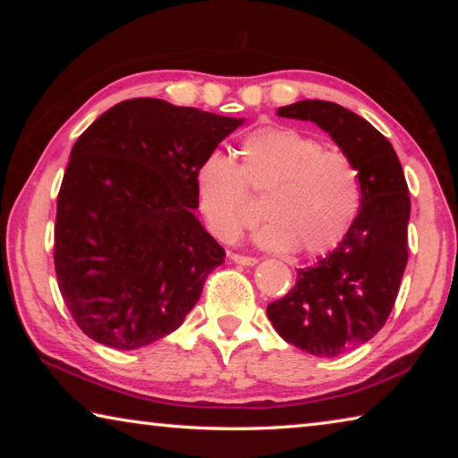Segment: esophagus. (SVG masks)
Here are the masks:
<instances>
[{
	"instance_id": "obj_1",
	"label": "esophagus",
	"mask_w": 458,
	"mask_h": 458,
	"mask_svg": "<svg viewBox=\"0 0 458 458\" xmlns=\"http://www.w3.org/2000/svg\"><path fill=\"white\" fill-rule=\"evenodd\" d=\"M230 259L234 260L236 265H244V267H252V265H257V262H259L254 257H246V254H236V252H232Z\"/></svg>"
}]
</instances>
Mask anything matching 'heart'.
Returning a JSON list of instances; mask_svg holds the SVG:
<instances>
[{"mask_svg":"<svg viewBox=\"0 0 458 458\" xmlns=\"http://www.w3.org/2000/svg\"><path fill=\"white\" fill-rule=\"evenodd\" d=\"M238 164L210 151L193 172L196 199L216 238L232 242L262 198L254 240L268 250L315 257L335 248L361 208V174L350 155L293 127H260L240 139Z\"/></svg>","mask_w":458,"mask_h":458,"instance_id":"b5f03b06","label":"heart"}]
</instances>
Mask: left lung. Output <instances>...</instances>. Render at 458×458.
Wrapping results in <instances>:
<instances>
[{"instance_id":"8db88e82","label":"left lung","mask_w":458,"mask_h":458,"mask_svg":"<svg viewBox=\"0 0 458 458\" xmlns=\"http://www.w3.org/2000/svg\"><path fill=\"white\" fill-rule=\"evenodd\" d=\"M278 117L313 121L350 155L361 174V208L335 250L297 270V283L267 307L286 344L337 358L384 327L408 262L410 196L392 143L350 108L299 100Z\"/></svg>"}]
</instances>
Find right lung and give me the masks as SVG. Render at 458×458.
<instances>
[{
	"instance_id": "1",
	"label": "right lung",
	"mask_w": 458,
	"mask_h": 458,
	"mask_svg": "<svg viewBox=\"0 0 458 458\" xmlns=\"http://www.w3.org/2000/svg\"><path fill=\"white\" fill-rule=\"evenodd\" d=\"M240 125L131 98L76 139L58 191L54 267L90 339L139 350L175 331L198 303L226 252L193 216V172Z\"/></svg>"
}]
</instances>
